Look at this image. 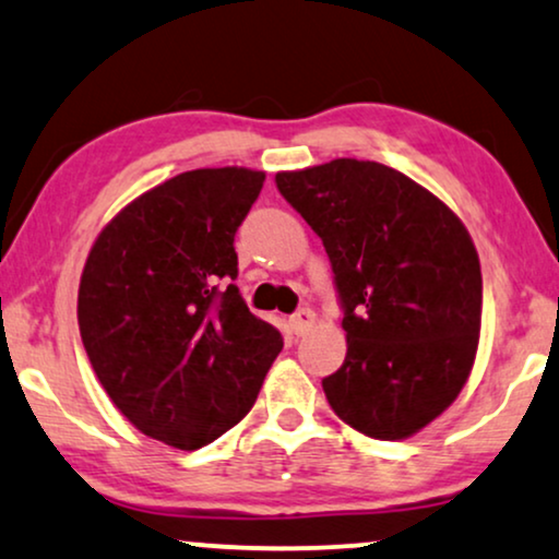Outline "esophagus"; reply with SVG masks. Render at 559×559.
<instances>
[{"label": "esophagus", "mask_w": 559, "mask_h": 559, "mask_svg": "<svg viewBox=\"0 0 559 559\" xmlns=\"http://www.w3.org/2000/svg\"><path fill=\"white\" fill-rule=\"evenodd\" d=\"M288 322H292V330L301 337V334H307L311 326H314L317 314L311 309H299L292 319H288Z\"/></svg>", "instance_id": "esophagus-1"}]
</instances>
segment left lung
I'll return each mask as SVG.
<instances>
[{"mask_svg":"<svg viewBox=\"0 0 559 559\" xmlns=\"http://www.w3.org/2000/svg\"><path fill=\"white\" fill-rule=\"evenodd\" d=\"M275 186L322 237L345 309V362L322 381L332 412L373 440H406L471 378L483 311L471 233L383 163L334 158Z\"/></svg>","mask_w":559,"mask_h":559,"instance_id":"8db88e82","label":"left lung"}]
</instances>
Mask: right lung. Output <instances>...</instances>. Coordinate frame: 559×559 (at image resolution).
I'll return each instance as SVG.
<instances>
[{"label": "right lung", "mask_w": 559, "mask_h": 559, "mask_svg": "<svg viewBox=\"0 0 559 559\" xmlns=\"http://www.w3.org/2000/svg\"><path fill=\"white\" fill-rule=\"evenodd\" d=\"M263 181L240 166L186 170L132 199L88 250V362L128 421L170 448L199 450L242 421L284 347L233 284L235 233Z\"/></svg>", "instance_id": "obj_1"}]
</instances>
